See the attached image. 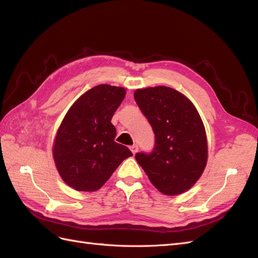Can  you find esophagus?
Instances as JSON below:
<instances>
[{"instance_id": "34e87169", "label": "esophagus", "mask_w": 258, "mask_h": 258, "mask_svg": "<svg viewBox=\"0 0 258 258\" xmlns=\"http://www.w3.org/2000/svg\"><path fill=\"white\" fill-rule=\"evenodd\" d=\"M130 150H131L132 154L136 155L138 153V151H139V147L137 145H132V146H130Z\"/></svg>"}]
</instances>
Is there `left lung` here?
I'll return each mask as SVG.
<instances>
[{
  "label": "left lung",
  "instance_id": "obj_1",
  "mask_svg": "<svg viewBox=\"0 0 258 258\" xmlns=\"http://www.w3.org/2000/svg\"><path fill=\"white\" fill-rule=\"evenodd\" d=\"M134 96L155 134L153 152L138 153V163L160 192H185L200 178L208 161L206 129L197 108L183 93L166 86L137 89Z\"/></svg>",
  "mask_w": 258,
  "mask_h": 258
}]
</instances>
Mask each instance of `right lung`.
I'll list each match as a JSON object with an SVG mask.
<instances>
[{
    "label": "right lung",
    "instance_id": "1",
    "mask_svg": "<svg viewBox=\"0 0 258 258\" xmlns=\"http://www.w3.org/2000/svg\"><path fill=\"white\" fill-rule=\"evenodd\" d=\"M126 96V89L98 85L69 108L58 128L52 157L64 183L79 191H96L114 171L132 156L127 146L116 143L111 122Z\"/></svg>",
    "mask_w": 258,
    "mask_h": 258
}]
</instances>
